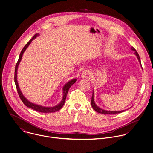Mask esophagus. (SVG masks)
Instances as JSON below:
<instances>
[{
    "label": "esophagus",
    "mask_w": 153,
    "mask_h": 153,
    "mask_svg": "<svg viewBox=\"0 0 153 153\" xmlns=\"http://www.w3.org/2000/svg\"><path fill=\"white\" fill-rule=\"evenodd\" d=\"M89 75H90V72L88 71H87V70H85V71H83V72L82 73L81 76L83 78H87V77Z\"/></svg>",
    "instance_id": "esophagus-1"
}]
</instances>
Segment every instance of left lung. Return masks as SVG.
Returning a JSON list of instances; mask_svg holds the SVG:
<instances>
[{
	"instance_id": "left-lung-1",
	"label": "left lung",
	"mask_w": 153,
	"mask_h": 153,
	"mask_svg": "<svg viewBox=\"0 0 153 153\" xmlns=\"http://www.w3.org/2000/svg\"><path fill=\"white\" fill-rule=\"evenodd\" d=\"M131 49L132 51H135V54L137 56V58H138V61H139V62H140V64L141 66L142 67L141 63V60H140V56H139L138 53H137V51H136L133 47H131ZM91 105H92L93 109H94L96 111H97V112H98V113H102V114H116V113H122V112H123V111H125V110H121V111H108V110H103V109H102L101 108H100L99 107H98V106L96 104L95 102H94V91H93V96H92V97H91Z\"/></svg>"
}]
</instances>
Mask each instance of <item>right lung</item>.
<instances>
[{
  "instance_id": "obj_1",
  "label": "right lung",
  "mask_w": 153,
  "mask_h": 153,
  "mask_svg": "<svg viewBox=\"0 0 153 153\" xmlns=\"http://www.w3.org/2000/svg\"><path fill=\"white\" fill-rule=\"evenodd\" d=\"M39 35V33L37 34H36L33 37V38L25 45V46L24 47V48L22 49V51L21 52L20 54H19V59L16 64V66H15V75H14V79H15V85H16V90H17V91H18V95L21 99V100H22V102H23V103L28 107L29 108H31L34 110H36L37 111H40V112H42V113H53V112H55V111H57L58 110H59L63 105L65 102V100H66V96H67V94H68V92L70 88V87L74 84L76 82V78H74L71 81H69V82H68L64 86H63V97H62V99L61 100V102H60L59 104H58L57 105H55L54 107H44V106H42V105H37V104H34V103H32L31 102H29L24 96V95L22 94V93H21L20 89H19V85H18V81H17V70H18V65L21 60V59H22V55L24 53V51H25V50L27 49V48L28 47V46L30 45V43H31V42L36 37H37Z\"/></svg>"
}]
</instances>
